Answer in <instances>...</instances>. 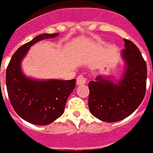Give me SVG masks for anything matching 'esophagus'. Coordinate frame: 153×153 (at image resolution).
Instances as JSON below:
<instances>
[{"label":"esophagus","instance_id":"1","mask_svg":"<svg viewBox=\"0 0 153 153\" xmlns=\"http://www.w3.org/2000/svg\"><path fill=\"white\" fill-rule=\"evenodd\" d=\"M86 78L83 75H79L77 77V85H83V84H85L86 83Z\"/></svg>","mask_w":153,"mask_h":153}]
</instances>
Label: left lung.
Returning a JSON list of instances; mask_svg holds the SVG:
<instances>
[{"label":"left lung","mask_w":153,"mask_h":153,"mask_svg":"<svg viewBox=\"0 0 153 153\" xmlns=\"http://www.w3.org/2000/svg\"><path fill=\"white\" fill-rule=\"evenodd\" d=\"M122 56L125 71L118 82L98 75L89 82V111L98 120L114 123L128 117L142 102L146 91L147 66L131 41L124 39Z\"/></svg>","instance_id":"1"}]
</instances>
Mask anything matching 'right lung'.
Masks as SVG:
<instances>
[{
    "instance_id": "obj_1",
    "label": "right lung",
    "mask_w": 153,
    "mask_h": 153,
    "mask_svg": "<svg viewBox=\"0 0 153 153\" xmlns=\"http://www.w3.org/2000/svg\"><path fill=\"white\" fill-rule=\"evenodd\" d=\"M58 34L43 33L23 45L13 54L6 70V86L12 108L22 119L35 125L45 126L60 117L75 87L76 79L35 80L25 76L21 70V62L30 47Z\"/></svg>"
}]
</instances>
